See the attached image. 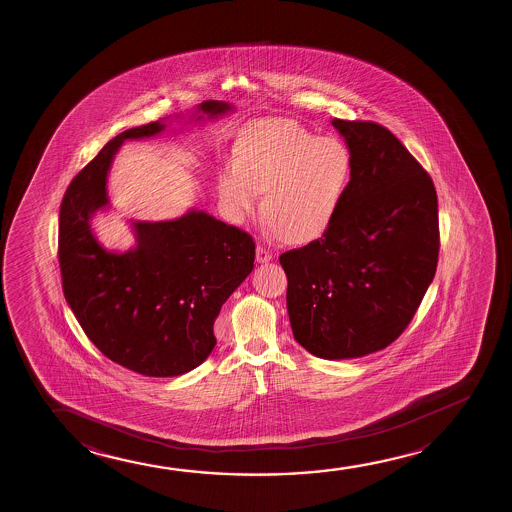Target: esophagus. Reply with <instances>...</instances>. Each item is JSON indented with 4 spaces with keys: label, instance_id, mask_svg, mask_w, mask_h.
Returning <instances> with one entry per match:
<instances>
[{
    "label": "esophagus",
    "instance_id": "obj_1",
    "mask_svg": "<svg viewBox=\"0 0 512 512\" xmlns=\"http://www.w3.org/2000/svg\"><path fill=\"white\" fill-rule=\"evenodd\" d=\"M271 259H273V253L269 252L266 246H257V262L259 264H266Z\"/></svg>",
    "mask_w": 512,
    "mask_h": 512
}]
</instances>
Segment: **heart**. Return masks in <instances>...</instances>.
Here are the masks:
<instances>
[{
	"label": "heart",
	"instance_id": "1",
	"mask_svg": "<svg viewBox=\"0 0 512 512\" xmlns=\"http://www.w3.org/2000/svg\"><path fill=\"white\" fill-rule=\"evenodd\" d=\"M353 178L350 148L318 138L290 120L248 127L236 145V161L217 178L220 201L234 222L252 215L262 189L267 229L292 243H308L329 229Z\"/></svg>",
	"mask_w": 512,
	"mask_h": 512
}]
</instances>
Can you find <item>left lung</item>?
I'll return each mask as SVG.
<instances>
[{"label": "left lung", "instance_id": "8db88e82", "mask_svg": "<svg viewBox=\"0 0 512 512\" xmlns=\"http://www.w3.org/2000/svg\"><path fill=\"white\" fill-rule=\"evenodd\" d=\"M353 157L343 206L323 236L281 253L295 341L325 360L383 350L413 320L439 255L434 182L376 122L332 120Z\"/></svg>", "mask_w": 512, "mask_h": 512}]
</instances>
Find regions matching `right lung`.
<instances>
[{
	"label": "right lung",
	"instance_id": "1",
	"mask_svg": "<svg viewBox=\"0 0 512 512\" xmlns=\"http://www.w3.org/2000/svg\"><path fill=\"white\" fill-rule=\"evenodd\" d=\"M232 112L225 101L197 105L192 120ZM164 120L127 129L101 148L64 194L59 266L66 301L87 337L115 364L152 378L182 376L208 358L213 323L252 273L255 243L234 225L190 208L162 222H131L136 245L110 252L92 232L110 208L108 173L126 140L161 134Z\"/></svg>",
	"mask_w": 512,
	"mask_h": 512
}]
</instances>
